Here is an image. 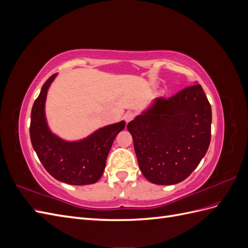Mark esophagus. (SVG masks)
<instances>
[{
	"mask_svg": "<svg viewBox=\"0 0 248 248\" xmlns=\"http://www.w3.org/2000/svg\"><path fill=\"white\" fill-rule=\"evenodd\" d=\"M134 117H136V114H134L133 111H127L126 114L124 115L123 118H124V120H125V122L128 123V122L131 121V120H133Z\"/></svg>",
	"mask_w": 248,
	"mask_h": 248,
	"instance_id": "1",
	"label": "esophagus"
}]
</instances>
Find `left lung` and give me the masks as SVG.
<instances>
[{
  "label": "left lung",
  "instance_id": "left-lung-1",
  "mask_svg": "<svg viewBox=\"0 0 248 248\" xmlns=\"http://www.w3.org/2000/svg\"><path fill=\"white\" fill-rule=\"evenodd\" d=\"M211 122V106L201 85L155 98L127 124L142 175L158 185L185 180L207 153Z\"/></svg>",
  "mask_w": 248,
  "mask_h": 248
}]
</instances>
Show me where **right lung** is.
I'll list each match as a JSON object with an SVG mask.
<instances>
[{
    "label": "right lung",
    "instance_id": "add662e5",
    "mask_svg": "<svg viewBox=\"0 0 248 248\" xmlns=\"http://www.w3.org/2000/svg\"><path fill=\"white\" fill-rule=\"evenodd\" d=\"M57 74L44 82L31 112L30 137L35 152L55 179L71 185L96 183L103 174L109 150L117 134L124 129L121 121L96 130L78 141H67L52 133L46 118L47 90Z\"/></svg>",
    "mask_w": 248,
    "mask_h": 248
}]
</instances>
